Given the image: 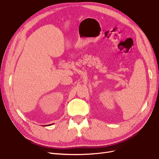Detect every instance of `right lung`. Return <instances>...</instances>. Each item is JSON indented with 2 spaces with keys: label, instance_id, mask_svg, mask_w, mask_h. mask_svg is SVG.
Here are the masks:
<instances>
[{
  "label": "right lung",
  "instance_id": "1",
  "mask_svg": "<svg viewBox=\"0 0 159 159\" xmlns=\"http://www.w3.org/2000/svg\"><path fill=\"white\" fill-rule=\"evenodd\" d=\"M52 124H50V125H45V126H50V125H52Z\"/></svg>",
  "mask_w": 159,
  "mask_h": 159
}]
</instances>
